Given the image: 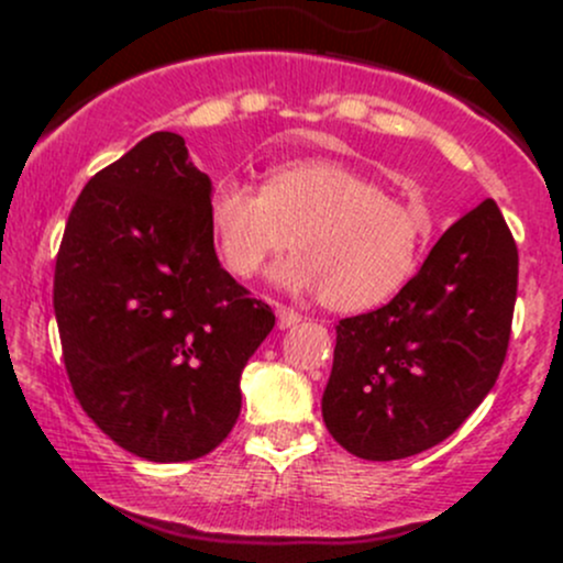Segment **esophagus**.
Instances as JSON below:
<instances>
[{
	"mask_svg": "<svg viewBox=\"0 0 563 563\" xmlns=\"http://www.w3.org/2000/svg\"><path fill=\"white\" fill-rule=\"evenodd\" d=\"M299 322H301V314L294 312V309H290V307H280V309H277V325H280L283 331H286V328L299 325Z\"/></svg>",
	"mask_w": 563,
	"mask_h": 563,
	"instance_id": "1",
	"label": "esophagus"
}]
</instances>
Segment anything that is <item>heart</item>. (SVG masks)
<instances>
[{
    "mask_svg": "<svg viewBox=\"0 0 563 563\" xmlns=\"http://www.w3.org/2000/svg\"><path fill=\"white\" fill-rule=\"evenodd\" d=\"M209 232L230 275L249 280L273 256L280 286L320 290L335 312H363L405 288L431 235L429 209L386 196L376 179L333 161H286L264 172L262 190L219 179Z\"/></svg>",
    "mask_w": 563,
    "mask_h": 563,
    "instance_id": "b5f03b06",
    "label": "heart"
}]
</instances>
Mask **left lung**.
Wrapping results in <instances>:
<instances>
[{
	"instance_id": "left-lung-1",
	"label": "left lung",
	"mask_w": 563,
	"mask_h": 563,
	"mask_svg": "<svg viewBox=\"0 0 563 563\" xmlns=\"http://www.w3.org/2000/svg\"><path fill=\"white\" fill-rule=\"evenodd\" d=\"M519 249L493 198L439 238L389 303L335 325L322 418L341 448L399 461L448 439L506 363Z\"/></svg>"
}]
</instances>
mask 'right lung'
<instances>
[{"label":"right lung","mask_w":563,"mask_h":563,"mask_svg":"<svg viewBox=\"0 0 563 563\" xmlns=\"http://www.w3.org/2000/svg\"><path fill=\"white\" fill-rule=\"evenodd\" d=\"M211 179L174 132L97 172L70 209L53 303L76 399L119 448L196 461L241 416V373L275 328L217 260Z\"/></svg>","instance_id":"add662e5"}]
</instances>
